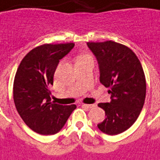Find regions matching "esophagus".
Segmentation results:
<instances>
[{
  "mask_svg": "<svg viewBox=\"0 0 160 160\" xmlns=\"http://www.w3.org/2000/svg\"><path fill=\"white\" fill-rule=\"evenodd\" d=\"M82 107H86V108H93L95 107V104H86V103H82L81 104Z\"/></svg>",
  "mask_w": 160,
  "mask_h": 160,
  "instance_id": "obj_1",
  "label": "esophagus"
}]
</instances>
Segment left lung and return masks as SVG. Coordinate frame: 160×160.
Masks as SVG:
<instances>
[{
	"instance_id": "obj_1",
	"label": "left lung",
	"mask_w": 160,
	"mask_h": 160,
	"mask_svg": "<svg viewBox=\"0 0 160 160\" xmlns=\"http://www.w3.org/2000/svg\"><path fill=\"white\" fill-rule=\"evenodd\" d=\"M98 60L100 82L110 88V103H98L106 118L98 124L108 135L124 132L132 125L144 106L146 93L145 74L131 48L112 41L87 42Z\"/></svg>"
}]
</instances>
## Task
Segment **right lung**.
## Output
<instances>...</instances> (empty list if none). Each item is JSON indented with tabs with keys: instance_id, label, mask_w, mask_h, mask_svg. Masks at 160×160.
Returning <instances> with one entry per match:
<instances>
[{
	"instance_id": "1",
	"label": "right lung",
	"mask_w": 160,
	"mask_h": 160,
	"mask_svg": "<svg viewBox=\"0 0 160 160\" xmlns=\"http://www.w3.org/2000/svg\"><path fill=\"white\" fill-rule=\"evenodd\" d=\"M75 44H43L24 57L14 81V102L24 123L42 135L56 134L64 126L75 104L62 105L51 102L49 86L62 58Z\"/></svg>"
}]
</instances>
